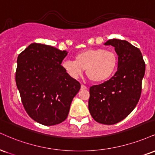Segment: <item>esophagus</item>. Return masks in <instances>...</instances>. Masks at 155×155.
Returning a JSON list of instances; mask_svg holds the SVG:
<instances>
[{"mask_svg":"<svg viewBox=\"0 0 155 155\" xmlns=\"http://www.w3.org/2000/svg\"><path fill=\"white\" fill-rule=\"evenodd\" d=\"M81 90H86V89H87V87L84 84H81Z\"/></svg>","mask_w":155,"mask_h":155,"instance_id":"obj_1","label":"esophagus"}]
</instances>
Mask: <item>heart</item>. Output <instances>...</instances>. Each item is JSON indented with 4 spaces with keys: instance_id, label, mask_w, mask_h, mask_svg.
<instances>
[{
    "instance_id": "1",
    "label": "heart",
    "mask_w": 155,
    "mask_h": 155,
    "mask_svg": "<svg viewBox=\"0 0 155 155\" xmlns=\"http://www.w3.org/2000/svg\"><path fill=\"white\" fill-rule=\"evenodd\" d=\"M117 54L104 48H90L79 52L75 61L66 60L62 63L63 69L74 79L81 75L84 70L90 81L102 82L114 74L118 66Z\"/></svg>"
}]
</instances>
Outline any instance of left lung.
<instances>
[{"instance_id": "obj_1", "label": "left lung", "mask_w": 155, "mask_h": 155, "mask_svg": "<svg viewBox=\"0 0 155 155\" xmlns=\"http://www.w3.org/2000/svg\"><path fill=\"white\" fill-rule=\"evenodd\" d=\"M118 55V70L108 81L89 88V110L94 120L113 125L126 118L137 106L141 93L145 62L140 50L126 40L112 39Z\"/></svg>"}]
</instances>
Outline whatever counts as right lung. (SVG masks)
<instances>
[{
  "mask_svg": "<svg viewBox=\"0 0 155 155\" xmlns=\"http://www.w3.org/2000/svg\"><path fill=\"white\" fill-rule=\"evenodd\" d=\"M66 50L40 43L29 45L18 55L16 83L27 114L45 126L67 118L81 84L63 69Z\"/></svg>",
  "mask_w": 155,
  "mask_h": 155,
  "instance_id": "right-lung-1",
  "label": "right lung"
}]
</instances>
